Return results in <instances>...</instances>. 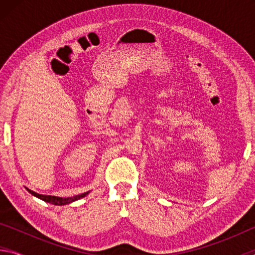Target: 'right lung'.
I'll use <instances>...</instances> for the list:
<instances>
[{
	"mask_svg": "<svg viewBox=\"0 0 255 255\" xmlns=\"http://www.w3.org/2000/svg\"><path fill=\"white\" fill-rule=\"evenodd\" d=\"M28 191L33 195L34 197L39 198V199L44 200L46 202H49L51 205H56V206H64V205H67V204H71V202L75 201L77 199H80V198H83L84 196L88 195V192H84V193H81V195H76L73 198H58V197H54V196H45V195H39V193H36L31 191V190L27 189Z\"/></svg>",
	"mask_w": 255,
	"mask_h": 255,
	"instance_id": "right-lung-1",
	"label": "right lung"
}]
</instances>
